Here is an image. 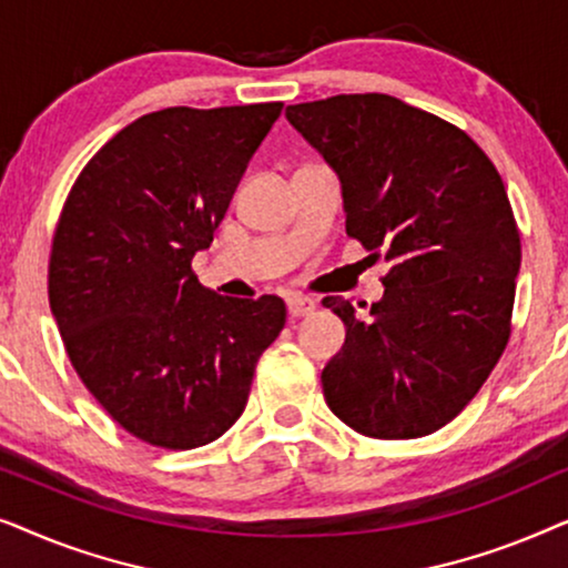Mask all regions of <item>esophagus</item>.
<instances>
[{
    "label": "esophagus",
    "instance_id": "obj_1",
    "mask_svg": "<svg viewBox=\"0 0 568 568\" xmlns=\"http://www.w3.org/2000/svg\"><path fill=\"white\" fill-rule=\"evenodd\" d=\"M286 310L292 317H305L315 313V300L305 297V294H292V297H286Z\"/></svg>",
    "mask_w": 568,
    "mask_h": 568
}]
</instances>
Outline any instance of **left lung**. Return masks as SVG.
<instances>
[{
	"mask_svg": "<svg viewBox=\"0 0 568 568\" xmlns=\"http://www.w3.org/2000/svg\"><path fill=\"white\" fill-rule=\"evenodd\" d=\"M286 119L336 170L346 235L390 263L369 317L323 300L346 325L325 403L364 437H426L476 398L509 341L523 247L501 175L463 129L383 92Z\"/></svg>",
	"mask_w": 568,
	"mask_h": 568,
	"instance_id": "1",
	"label": "left lung"
}]
</instances>
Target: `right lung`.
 I'll list each match as a JSON object with an SVG mask.
<instances>
[{"label":"right lung","mask_w":568,"mask_h":568,"mask_svg":"<svg viewBox=\"0 0 568 568\" xmlns=\"http://www.w3.org/2000/svg\"><path fill=\"white\" fill-rule=\"evenodd\" d=\"M282 108L146 113L100 146L61 209L49 258L61 341L92 398L146 445L222 437L284 328L274 294L220 297L191 268Z\"/></svg>","instance_id":"1"}]
</instances>
